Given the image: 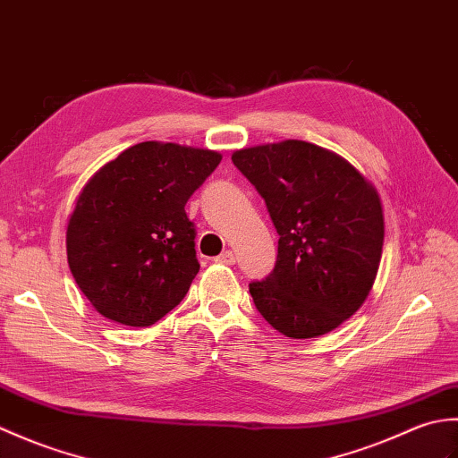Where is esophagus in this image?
Returning a JSON list of instances; mask_svg holds the SVG:
<instances>
[{
    "label": "esophagus",
    "mask_w": 458,
    "mask_h": 458,
    "mask_svg": "<svg viewBox=\"0 0 458 458\" xmlns=\"http://www.w3.org/2000/svg\"><path fill=\"white\" fill-rule=\"evenodd\" d=\"M214 261H218V264H224V266H234L236 264V254L232 250H226V251H222L218 258H214Z\"/></svg>",
    "instance_id": "esophagus-1"
}]
</instances>
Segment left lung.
Listing matches in <instances>:
<instances>
[{"instance_id": "8db88e82", "label": "left lung", "mask_w": 458, "mask_h": 458, "mask_svg": "<svg viewBox=\"0 0 458 458\" xmlns=\"http://www.w3.org/2000/svg\"><path fill=\"white\" fill-rule=\"evenodd\" d=\"M232 163L279 234L274 271L250 284L259 315L289 338L330 333L374 285L384 246L376 189L336 153L297 140L240 149Z\"/></svg>"}]
</instances>
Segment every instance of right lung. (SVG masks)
Returning <instances> with one entry per match:
<instances>
[{
    "label": "right lung",
    "mask_w": 458,
    "mask_h": 458,
    "mask_svg": "<svg viewBox=\"0 0 458 458\" xmlns=\"http://www.w3.org/2000/svg\"><path fill=\"white\" fill-rule=\"evenodd\" d=\"M222 155L143 141L86 182L66 228L68 266L106 318L151 327L177 307L199 274L184 204Z\"/></svg>",
    "instance_id": "add662e5"
}]
</instances>
